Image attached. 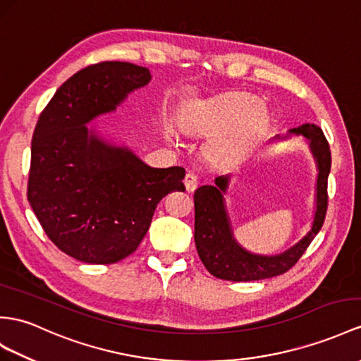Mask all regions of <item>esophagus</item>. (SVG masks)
<instances>
[{"mask_svg":"<svg viewBox=\"0 0 361 361\" xmlns=\"http://www.w3.org/2000/svg\"><path fill=\"white\" fill-rule=\"evenodd\" d=\"M183 183H185V188H187L188 192L195 191L197 188V183H199L197 176L195 173H187L185 179H183Z\"/></svg>","mask_w":361,"mask_h":361,"instance_id":"34e87169","label":"esophagus"}]
</instances>
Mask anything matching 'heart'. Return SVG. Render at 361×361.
I'll return each instance as SVG.
<instances>
[{"label":"heart","mask_w":361,"mask_h":361,"mask_svg":"<svg viewBox=\"0 0 361 361\" xmlns=\"http://www.w3.org/2000/svg\"><path fill=\"white\" fill-rule=\"evenodd\" d=\"M260 121V104L248 96H231L213 105H191L182 114L187 130L216 133L208 140V152L217 159L240 153L250 144Z\"/></svg>","instance_id":"obj_1"}]
</instances>
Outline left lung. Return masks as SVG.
<instances>
[{
	"instance_id": "obj_1",
	"label": "left lung",
	"mask_w": 361,
	"mask_h": 361,
	"mask_svg": "<svg viewBox=\"0 0 361 361\" xmlns=\"http://www.w3.org/2000/svg\"><path fill=\"white\" fill-rule=\"evenodd\" d=\"M291 136H302L317 166L315 180L314 214L310 230L291 247L277 254H257L237 242L228 214L225 196L231 183V173L219 174L213 183L200 185L195 191V242L197 254L205 268L217 279L233 282H250L283 274L302 257L307 245L324 221L328 207V176L331 171V150L322 128L305 124L289 128L286 135H276L272 140H285Z\"/></svg>"
}]
</instances>
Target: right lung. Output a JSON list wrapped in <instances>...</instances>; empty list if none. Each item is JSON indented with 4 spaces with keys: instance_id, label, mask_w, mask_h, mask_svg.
<instances>
[{
    "instance_id": "obj_1",
    "label": "right lung",
    "mask_w": 361,
    "mask_h": 361,
    "mask_svg": "<svg viewBox=\"0 0 361 361\" xmlns=\"http://www.w3.org/2000/svg\"><path fill=\"white\" fill-rule=\"evenodd\" d=\"M152 81L147 67L107 63L79 70L44 109L32 139L27 199L67 256L110 265L135 252L154 209L183 191L182 166L153 169L92 124Z\"/></svg>"
}]
</instances>
